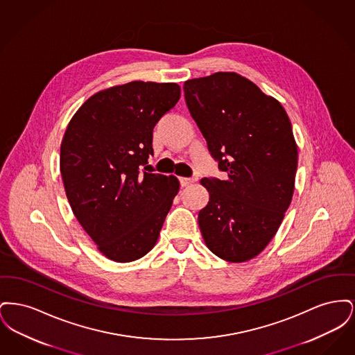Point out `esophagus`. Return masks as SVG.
I'll return each mask as SVG.
<instances>
[{
	"label": "esophagus",
	"mask_w": 355,
	"mask_h": 355,
	"mask_svg": "<svg viewBox=\"0 0 355 355\" xmlns=\"http://www.w3.org/2000/svg\"><path fill=\"white\" fill-rule=\"evenodd\" d=\"M194 181H196V178H186V177H181V178H180L181 186L191 185Z\"/></svg>",
	"instance_id": "1"
}]
</instances>
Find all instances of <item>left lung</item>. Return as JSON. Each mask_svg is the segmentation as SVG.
<instances>
[{
	"label": "left lung",
	"mask_w": 355,
	"mask_h": 355,
	"mask_svg": "<svg viewBox=\"0 0 355 355\" xmlns=\"http://www.w3.org/2000/svg\"><path fill=\"white\" fill-rule=\"evenodd\" d=\"M186 105L225 180L202 178L209 202L198 214L203 241L229 262L261 253L294 193L298 150L284 106L248 78L218 71L187 80Z\"/></svg>",
	"instance_id": "left-lung-1"
}]
</instances>
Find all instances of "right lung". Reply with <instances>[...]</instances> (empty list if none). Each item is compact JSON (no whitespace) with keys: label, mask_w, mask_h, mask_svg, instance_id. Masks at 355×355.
I'll return each instance as SVG.
<instances>
[{"label":"right lung","mask_w":355,"mask_h":355,"mask_svg":"<svg viewBox=\"0 0 355 355\" xmlns=\"http://www.w3.org/2000/svg\"><path fill=\"white\" fill-rule=\"evenodd\" d=\"M174 83L133 81L93 94L70 119L60 170L70 207L106 258L132 262L154 248L180 181L141 171L153 129L175 106Z\"/></svg>","instance_id":"add662e5"}]
</instances>
